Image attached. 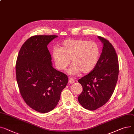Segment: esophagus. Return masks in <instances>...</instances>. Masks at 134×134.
<instances>
[{"label": "esophagus", "mask_w": 134, "mask_h": 134, "mask_svg": "<svg viewBox=\"0 0 134 134\" xmlns=\"http://www.w3.org/2000/svg\"><path fill=\"white\" fill-rule=\"evenodd\" d=\"M74 82H75V80L73 79H72V78H70L69 79V80H68V83H70V84H72Z\"/></svg>", "instance_id": "esophagus-1"}]
</instances>
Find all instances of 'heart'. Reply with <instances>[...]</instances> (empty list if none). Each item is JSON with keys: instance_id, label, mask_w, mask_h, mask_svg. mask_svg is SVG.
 <instances>
[{"instance_id": "obj_1", "label": "heart", "mask_w": 134, "mask_h": 134, "mask_svg": "<svg viewBox=\"0 0 134 134\" xmlns=\"http://www.w3.org/2000/svg\"><path fill=\"white\" fill-rule=\"evenodd\" d=\"M52 55L57 67L61 70H65L72 61L73 64L68 73L75 75L81 72L84 74L92 72L99 61L100 51L95 42L68 39L64 41L60 48L53 49Z\"/></svg>"}]
</instances>
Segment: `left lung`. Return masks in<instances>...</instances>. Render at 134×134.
I'll use <instances>...</instances> for the list:
<instances>
[{
    "label": "left lung",
    "instance_id": "1",
    "mask_svg": "<svg viewBox=\"0 0 134 134\" xmlns=\"http://www.w3.org/2000/svg\"><path fill=\"white\" fill-rule=\"evenodd\" d=\"M103 47L95 68L78 80L83 88L78 101L86 109L94 110L108 102L116 85L119 61L112 44L107 39L98 36Z\"/></svg>",
    "mask_w": 134,
    "mask_h": 134
}]
</instances>
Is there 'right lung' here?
I'll list each match as a JSON object with an SVG mask.
<instances>
[{
	"instance_id": "1",
	"label": "right lung",
	"mask_w": 134,
	"mask_h": 134,
	"mask_svg": "<svg viewBox=\"0 0 134 134\" xmlns=\"http://www.w3.org/2000/svg\"><path fill=\"white\" fill-rule=\"evenodd\" d=\"M57 35H35L27 40L18 55L16 81L25 102L35 111L54 109L68 78L53 68L47 45Z\"/></svg>"
}]
</instances>
